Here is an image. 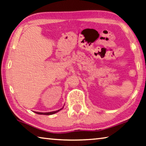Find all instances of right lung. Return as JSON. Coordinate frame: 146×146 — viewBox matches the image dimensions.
Listing matches in <instances>:
<instances>
[{"label": "right lung", "instance_id": "obj_1", "mask_svg": "<svg viewBox=\"0 0 146 146\" xmlns=\"http://www.w3.org/2000/svg\"><path fill=\"white\" fill-rule=\"evenodd\" d=\"M62 108H60V109L56 110V111H54V112H34L36 113H38V114H41V115H52V114H54V113H57V112H59L60 110H62Z\"/></svg>", "mask_w": 146, "mask_h": 146}]
</instances>
